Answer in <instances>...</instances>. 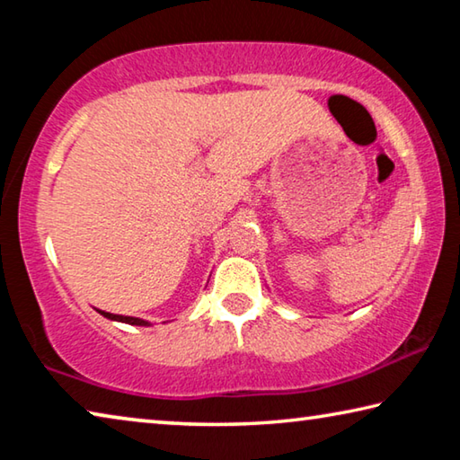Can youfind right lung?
<instances>
[{
    "label": "right lung",
    "mask_w": 460,
    "mask_h": 460,
    "mask_svg": "<svg viewBox=\"0 0 460 460\" xmlns=\"http://www.w3.org/2000/svg\"><path fill=\"white\" fill-rule=\"evenodd\" d=\"M101 314L105 318H111V321H119V323H128V324H137V326H146L147 323L142 321V318H134V316H121V314H111V313H103V310H99Z\"/></svg>",
    "instance_id": "1"
}]
</instances>
